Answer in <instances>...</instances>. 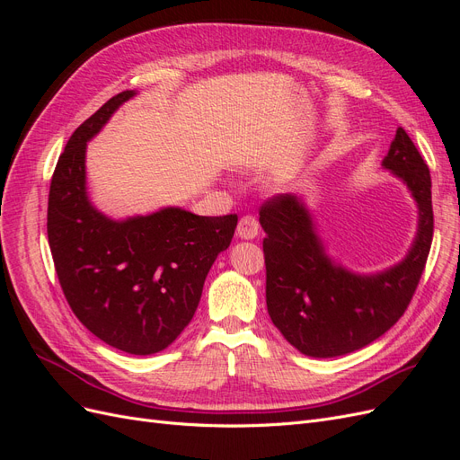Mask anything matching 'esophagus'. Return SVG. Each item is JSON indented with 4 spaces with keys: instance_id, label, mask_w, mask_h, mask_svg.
Instances as JSON below:
<instances>
[{
    "instance_id": "1",
    "label": "esophagus",
    "mask_w": 460,
    "mask_h": 460,
    "mask_svg": "<svg viewBox=\"0 0 460 460\" xmlns=\"http://www.w3.org/2000/svg\"><path fill=\"white\" fill-rule=\"evenodd\" d=\"M259 234V220L252 215H245L238 222V235L243 240H253Z\"/></svg>"
}]
</instances>
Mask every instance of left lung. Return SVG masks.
<instances>
[{"mask_svg": "<svg viewBox=\"0 0 460 460\" xmlns=\"http://www.w3.org/2000/svg\"><path fill=\"white\" fill-rule=\"evenodd\" d=\"M384 166L405 180L420 208L411 253L387 272L357 276L332 264L309 211L296 196L276 193L259 208V222L267 232L262 252L269 314L305 355L338 357L378 340L407 311L419 288L434 238L429 169L402 128H397Z\"/></svg>", "mask_w": 460, "mask_h": 460, "instance_id": "1", "label": "left lung"}]
</instances>
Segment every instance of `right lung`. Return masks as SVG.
I'll return each instance as SVG.
<instances>
[{"instance_id":"obj_1","label":"right lung","mask_w":460,"mask_h":460,"mask_svg":"<svg viewBox=\"0 0 460 460\" xmlns=\"http://www.w3.org/2000/svg\"><path fill=\"white\" fill-rule=\"evenodd\" d=\"M134 95L111 97L68 137L51 176L48 240L68 307L93 336L130 355L169 347L196 313L208 269L238 215L163 208L115 222L86 196V142Z\"/></svg>"}]
</instances>
